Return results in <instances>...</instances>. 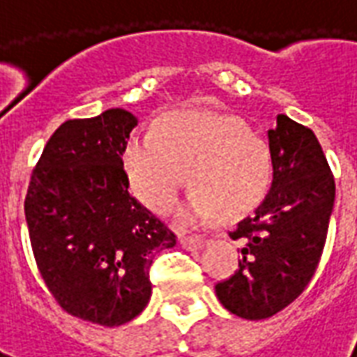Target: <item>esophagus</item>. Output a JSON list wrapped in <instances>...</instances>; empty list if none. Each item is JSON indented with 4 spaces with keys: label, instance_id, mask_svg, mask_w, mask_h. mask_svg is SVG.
<instances>
[{
    "label": "esophagus",
    "instance_id": "obj_1",
    "mask_svg": "<svg viewBox=\"0 0 357 357\" xmlns=\"http://www.w3.org/2000/svg\"><path fill=\"white\" fill-rule=\"evenodd\" d=\"M179 245L187 250H199L206 245V239L204 237H181L179 239Z\"/></svg>",
    "mask_w": 357,
    "mask_h": 357
}]
</instances>
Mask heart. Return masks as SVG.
<instances>
[{
    "mask_svg": "<svg viewBox=\"0 0 357 357\" xmlns=\"http://www.w3.org/2000/svg\"><path fill=\"white\" fill-rule=\"evenodd\" d=\"M132 193L147 208L170 214L183 187H195L181 214L185 225L222 214L237 220L258 208L273 179L268 141L235 116L183 110L158 120L153 133H133L122 151Z\"/></svg>",
    "mask_w": 357,
    "mask_h": 357,
    "instance_id": "1",
    "label": "heart"
}]
</instances>
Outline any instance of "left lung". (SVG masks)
<instances>
[{"instance_id": "left-lung-1", "label": "left lung", "mask_w": 357, "mask_h": 357, "mask_svg": "<svg viewBox=\"0 0 357 357\" xmlns=\"http://www.w3.org/2000/svg\"><path fill=\"white\" fill-rule=\"evenodd\" d=\"M273 181L252 216L241 220L231 239L245 243L239 268L216 284L222 306L258 321L296 300L321 258L335 179L315 133L287 114L268 132Z\"/></svg>"}]
</instances>
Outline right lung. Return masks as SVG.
Masks as SVG:
<instances>
[{"label":"right lung","mask_w":357,"mask_h":357,"mask_svg":"<svg viewBox=\"0 0 357 357\" xmlns=\"http://www.w3.org/2000/svg\"><path fill=\"white\" fill-rule=\"evenodd\" d=\"M137 118L124 109L66 120L32 172L24 214L36 264L59 306L105 327L151 298L149 268L176 235L128 191L122 151Z\"/></svg>","instance_id":"right-lung-1"}]
</instances>
